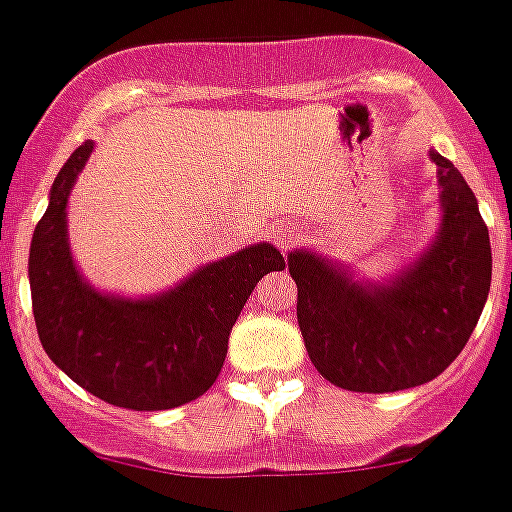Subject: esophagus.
<instances>
[{"label":"esophagus","mask_w":512,"mask_h":512,"mask_svg":"<svg viewBox=\"0 0 512 512\" xmlns=\"http://www.w3.org/2000/svg\"><path fill=\"white\" fill-rule=\"evenodd\" d=\"M301 233V228L296 226V223H286V226H279L274 231V241L279 243V246H289L291 241H296Z\"/></svg>","instance_id":"obj_1"}]
</instances>
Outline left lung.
<instances>
[{
	"mask_svg": "<svg viewBox=\"0 0 512 512\" xmlns=\"http://www.w3.org/2000/svg\"><path fill=\"white\" fill-rule=\"evenodd\" d=\"M430 158L440 228L392 279H354L309 248L286 256L309 359L321 377L349 392H399L435 379L465 349L488 301L493 253L478 198L450 160L437 150Z\"/></svg>",
	"mask_w": 512,
	"mask_h": 512,
	"instance_id": "1",
	"label": "left lung"
}]
</instances>
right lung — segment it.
I'll return each instance as SVG.
<instances>
[{"instance_id":"1","label":"right lung","mask_w":512,"mask_h":512,"mask_svg":"<svg viewBox=\"0 0 512 512\" xmlns=\"http://www.w3.org/2000/svg\"><path fill=\"white\" fill-rule=\"evenodd\" d=\"M95 145L82 143L57 173L29 246V289L47 357L95 397L125 410H173L221 374L228 334L253 286L286 266L279 248L253 243L198 266L153 296L107 294L80 274L67 238V203Z\"/></svg>"}]
</instances>
